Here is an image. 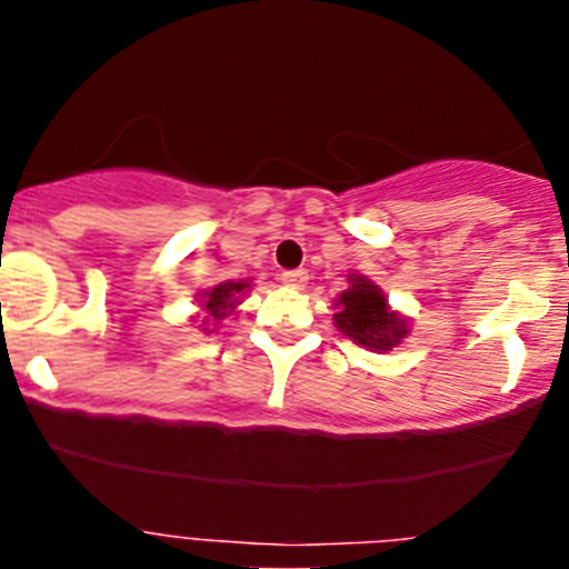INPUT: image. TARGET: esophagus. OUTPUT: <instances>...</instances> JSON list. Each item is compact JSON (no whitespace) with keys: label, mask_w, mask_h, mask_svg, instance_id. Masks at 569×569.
I'll return each instance as SVG.
<instances>
[{"label":"esophagus","mask_w":569,"mask_h":569,"mask_svg":"<svg viewBox=\"0 0 569 569\" xmlns=\"http://www.w3.org/2000/svg\"><path fill=\"white\" fill-rule=\"evenodd\" d=\"M307 278H310V276H307V270H289V272H283V276H280V280H283L289 289H305Z\"/></svg>","instance_id":"obj_1"}]
</instances>
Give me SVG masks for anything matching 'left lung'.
Here are the masks:
<instances>
[{
	"label": "left lung",
	"mask_w": 569,
	"mask_h": 569,
	"mask_svg": "<svg viewBox=\"0 0 569 569\" xmlns=\"http://www.w3.org/2000/svg\"><path fill=\"white\" fill-rule=\"evenodd\" d=\"M335 323L358 345L371 350H390L407 337V321L388 310L382 291L367 278H350V289L339 297Z\"/></svg>",
	"instance_id": "8db88e82"
}]
</instances>
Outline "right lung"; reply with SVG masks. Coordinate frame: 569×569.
Here are the masks:
<instances>
[{
    "label": "right lung",
    "instance_id": "right-lung-1",
    "mask_svg": "<svg viewBox=\"0 0 569 569\" xmlns=\"http://www.w3.org/2000/svg\"><path fill=\"white\" fill-rule=\"evenodd\" d=\"M248 283H219L217 289H211L206 293V310L208 316L213 318V321H219V318L227 316V310H232L234 307V297H238L240 291L246 289Z\"/></svg>",
    "mask_w": 569,
    "mask_h": 569
}]
</instances>
